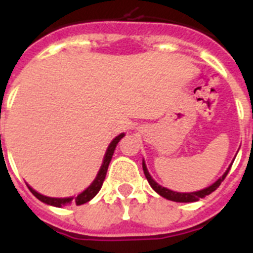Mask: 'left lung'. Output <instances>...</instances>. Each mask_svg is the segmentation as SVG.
Listing matches in <instances>:
<instances>
[{"mask_svg":"<svg viewBox=\"0 0 253 253\" xmlns=\"http://www.w3.org/2000/svg\"><path fill=\"white\" fill-rule=\"evenodd\" d=\"M230 167H232V164H230L229 168L225 170V173L221 175L218 181L214 182L211 186H209V187L204 188V190L196 191V192H174V191H172V190H168V188H166V187H162L160 184H158L157 182L154 181V179L151 178V175L149 174L148 168H146V166H145V162H142L144 174H145V177H146V179H148L149 183H150L151 187H153V190L155 191V192L159 193L160 196H163L164 199L170 200V201H175V203H195V201H199L200 199H203V197L208 196V195H210L211 192H214V191L216 190L219 186H220V183L224 181V178L227 177Z\"/></svg>","mask_w":253,"mask_h":253,"instance_id":"obj_1","label":"left lung"}]
</instances>
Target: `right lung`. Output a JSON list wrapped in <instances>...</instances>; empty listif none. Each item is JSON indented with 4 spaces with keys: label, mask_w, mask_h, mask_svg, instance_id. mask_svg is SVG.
<instances>
[{
    "label": "right lung",
    "mask_w": 253,
    "mask_h": 253,
    "mask_svg": "<svg viewBox=\"0 0 253 253\" xmlns=\"http://www.w3.org/2000/svg\"><path fill=\"white\" fill-rule=\"evenodd\" d=\"M125 136V133H121L118 135L116 139H113V141L109 144L108 149L105 151V155H104V159H103V163L102 167H100L99 172L96 174L95 179L93 181V183L90 184L89 187L86 188L85 191H83L81 193H79L76 197H65V199H57V197H48V196H43L41 193H38L35 190H33L30 186H28L30 190V192L34 195L35 197L38 200H41L42 203L48 204V205H52V206H56V208H62V206L66 205H71V204H76V205H83V204H86L87 201L93 199L95 196L96 193L99 192V190L102 188V184L105 179V174H107V170H108V166L111 163L112 157H113V153H114V149L117 146V144L120 142V140L122 139Z\"/></svg>",
    "instance_id": "obj_1"
}]
</instances>
